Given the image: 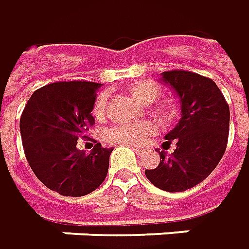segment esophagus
I'll list each match as a JSON object with an SVG mask.
<instances>
[{
    "instance_id": "34e87169",
    "label": "esophagus",
    "mask_w": 249,
    "mask_h": 249,
    "mask_svg": "<svg viewBox=\"0 0 249 249\" xmlns=\"http://www.w3.org/2000/svg\"><path fill=\"white\" fill-rule=\"evenodd\" d=\"M130 148H133V151L136 152V153H142V152H144V149H142V148L136 146V145H133V146H130Z\"/></svg>"
}]
</instances>
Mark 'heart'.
<instances>
[{
  "label": "heart",
  "mask_w": 249,
  "mask_h": 249,
  "mask_svg": "<svg viewBox=\"0 0 249 249\" xmlns=\"http://www.w3.org/2000/svg\"><path fill=\"white\" fill-rule=\"evenodd\" d=\"M128 91L138 103L142 105H152L161 94L159 85L153 82H138L128 88ZM108 94L100 93L93 105V113L96 118H101L107 109ZM160 115H168L167 109H159ZM156 131V126L152 122H141V123H127L113 126L107 130L105 138L113 144H127L138 145L142 144L145 140Z\"/></svg>",
  "instance_id": "obj_1"
}]
</instances>
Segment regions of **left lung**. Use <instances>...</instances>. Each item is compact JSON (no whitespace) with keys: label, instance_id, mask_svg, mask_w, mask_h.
Wrapping results in <instances>:
<instances>
[{"label":"left lung","instance_id":"left-lung-1","mask_svg":"<svg viewBox=\"0 0 249 249\" xmlns=\"http://www.w3.org/2000/svg\"><path fill=\"white\" fill-rule=\"evenodd\" d=\"M160 81L174 90L181 118L164 138L163 149L174 141L168 155L158 149L159 166L145 170L146 178L166 192H185L203 182L221 161L228 145L230 111L213 79L189 71H166Z\"/></svg>","mask_w":249,"mask_h":249}]
</instances>
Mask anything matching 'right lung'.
I'll return each mask as SVG.
<instances>
[{
    "label": "right lung",
    "instance_id": "add662e5",
    "mask_svg": "<svg viewBox=\"0 0 249 249\" xmlns=\"http://www.w3.org/2000/svg\"><path fill=\"white\" fill-rule=\"evenodd\" d=\"M101 83L54 82L35 90L20 118L26 159L36 178L61 196L79 197L104 182L112 148L100 142L86 153L78 138L96 122L91 115Z\"/></svg>",
    "mask_w": 249,
    "mask_h": 249
}]
</instances>
